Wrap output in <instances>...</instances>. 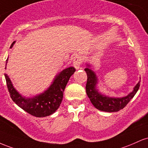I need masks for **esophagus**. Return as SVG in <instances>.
<instances>
[{"label": "esophagus", "instance_id": "esophagus-1", "mask_svg": "<svg viewBox=\"0 0 148 148\" xmlns=\"http://www.w3.org/2000/svg\"><path fill=\"white\" fill-rule=\"evenodd\" d=\"M82 57L79 55H75L73 59V66L76 70L80 69L81 64H82Z\"/></svg>", "mask_w": 148, "mask_h": 148}]
</instances>
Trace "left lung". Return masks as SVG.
Instances as JSON below:
<instances>
[{
  "label": "left lung",
  "mask_w": 148,
  "mask_h": 148,
  "mask_svg": "<svg viewBox=\"0 0 148 148\" xmlns=\"http://www.w3.org/2000/svg\"><path fill=\"white\" fill-rule=\"evenodd\" d=\"M87 68L84 71L87 75V82L86 84V92L93 106L98 110L104 112H114L123 109L128 103L133 99L140 87V78L132 92L124 97H110L101 94L97 89L99 78L96 73L93 71L92 66L86 64Z\"/></svg>",
  "instance_id": "8db88e82"
}]
</instances>
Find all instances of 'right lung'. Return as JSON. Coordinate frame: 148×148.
I'll use <instances>...</instances> for the list:
<instances>
[{
  "label": "right lung",
  "instance_id": "add662e5",
  "mask_svg": "<svg viewBox=\"0 0 148 148\" xmlns=\"http://www.w3.org/2000/svg\"><path fill=\"white\" fill-rule=\"evenodd\" d=\"M14 43L15 41L11 45L10 48L13 47ZM8 61V58L6 60V65ZM75 71V69L73 67H69L61 71L55 76L52 84L45 91L31 98L26 97L19 94L14 87L7 74H5V77L11 99L16 105L31 115L37 117H44L54 113L59 108L62 101L66 84Z\"/></svg>",
  "mask_w": 148,
  "mask_h": 148
}]
</instances>
